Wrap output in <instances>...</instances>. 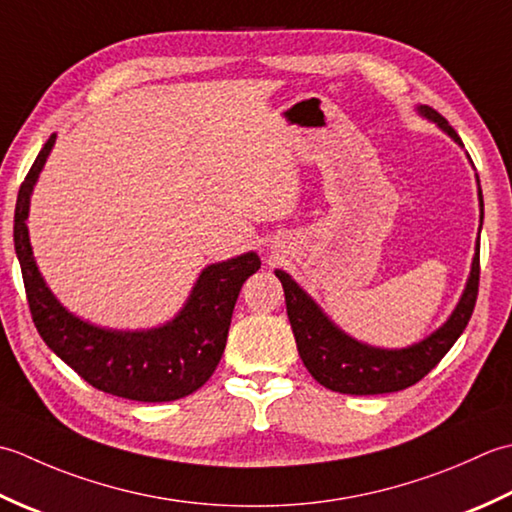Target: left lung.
I'll return each instance as SVG.
<instances>
[{
	"mask_svg": "<svg viewBox=\"0 0 512 512\" xmlns=\"http://www.w3.org/2000/svg\"><path fill=\"white\" fill-rule=\"evenodd\" d=\"M415 110L422 119L435 123L460 148H464L462 139L457 137V132L448 125L440 112H435L429 106H417ZM468 161H471V156H468ZM475 181L479 198V232H482L484 196L477 174ZM274 274L285 289L287 316L298 344V353L302 362H305L307 371L314 375V380H318L322 387L331 391L349 395L393 393L420 382L446 356L448 349L462 336L468 320H471L479 285V234L475 243L471 274L466 278V287L460 300H457L455 309L451 311V316L446 318L442 327L429 333V336L402 349L373 347V344L351 338L347 331H342L322 311L318 302L287 271L276 269Z\"/></svg>",
	"mask_w": 512,
	"mask_h": 512,
	"instance_id": "left-lung-1",
	"label": "left lung"
}]
</instances>
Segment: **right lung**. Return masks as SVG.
<instances>
[{
	"instance_id": "1",
	"label": "right lung",
	"mask_w": 512,
	"mask_h": 512,
	"mask_svg": "<svg viewBox=\"0 0 512 512\" xmlns=\"http://www.w3.org/2000/svg\"><path fill=\"white\" fill-rule=\"evenodd\" d=\"M46 141L19 187L15 252L22 265L30 314L48 347L92 387L137 402H172L201 389L225 351L229 322L245 280L260 269L256 252L207 265L172 320L150 329H108L66 309L46 285L28 234L30 196L55 148Z\"/></svg>"
}]
</instances>
